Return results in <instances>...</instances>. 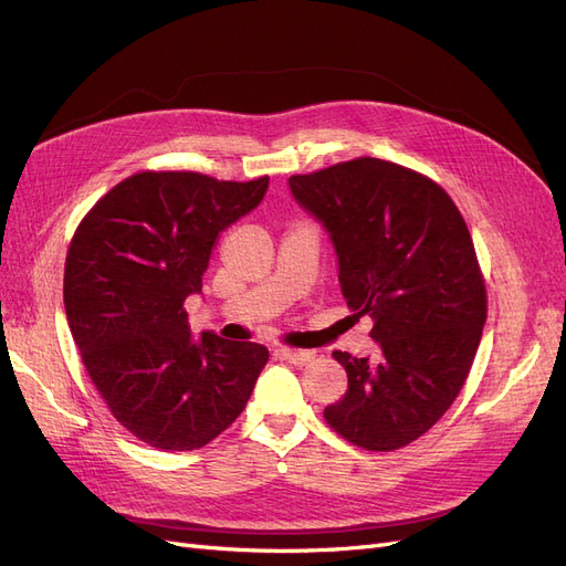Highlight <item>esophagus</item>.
<instances>
[{"mask_svg": "<svg viewBox=\"0 0 566 566\" xmlns=\"http://www.w3.org/2000/svg\"><path fill=\"white\" fill-rule=\"evenodd\" d=\"M276 356L285 358V361L295 364V366H306V364H312L314 358H316V354H314V352H306V349H290V347H279V349H276Z\"/></svg>", "mask_w": 566, "mask_h": 566, "instance_id": "1", "label": "esophagus"}]
</instances>
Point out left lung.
Wrapping results in <instances>:
<instances>
[{"instance_id":"8db88e82","label":"left lung","mask_w":566,"mask_h":566,"mask_svg":"<svg viewBox=\"0 0 566 566\" xmlns=\"http://www.w3.org/2000/svg\"><path fill=\"white\" fill-rule=\"evenodd\" d=\"M328 231L342 295L370 316L375 358L333 352L347 391L323 416L366 451H394L447 413L468 380L486 323L472 235L439 184L378 158L290 177Z\"/></svg>"}]
</instances>
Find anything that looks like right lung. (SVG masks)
<instances>
[{
	"instance_id": "obj_1",
	"label": "right lung",
	"mask_w": 566,
	"mask_h": 566,
	"mask_svg": "<svg viewBox=\"0 0 566 566\" xmlns=\"http://www.w3.org/2000/svg\"><path fill=\"white\" fill-rule=\"evenodd\" d=\"M266 188L269 177L139 172L113 186L73 235L67 325L101 399L148 447L202 449L243 413L269 361L256 342L193 339L184 310L202 290L219 233Z\"/></svg>"
}]
</instances>
